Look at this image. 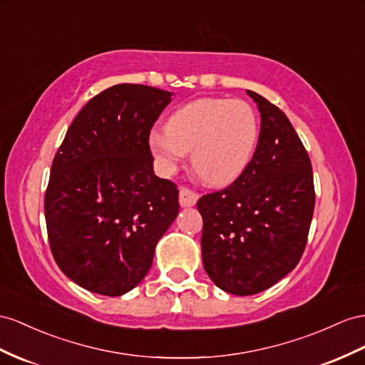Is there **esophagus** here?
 <instances>
[{"label":"esophagus","instance_id":"34e87169","mask_svg":"<svg viewBox=\"0 0 365 365\" xmlns=\"http://www.w3.org/2000/svg\"><path fill=\"white\" fill-rule=\"evenodd\" d=\"M199 199V194L194 192L188 188H180V192H179V202H180V207L186 208V207H194L195 202H197Z\"/></svg>","mask_w":365,"mask_h":365}]
</instances>
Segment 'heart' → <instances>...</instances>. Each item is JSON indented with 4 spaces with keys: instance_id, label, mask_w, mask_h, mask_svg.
Here are the masks:
<instances>
[{
    "instance_id": "b5f03b06",
    "label": "heart",
    "mask_w": 365,
    "mask_h": 365,
    "mask_svg": "<svg viewBox=\"0 0 365 365\" xmlns=\"http://www.w3.org/2000/svg\"><path fill=\"white\" fill-rule=\"evenodd\" d=\"M149 146L165 171L191 153L192 168L210 185H228L247 170L260 133L256 109L245 100L199 98L174 110Z\"/></svg>"
}]
</instances>
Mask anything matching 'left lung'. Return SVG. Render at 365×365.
Here are the masks:
<instances>
[{"mask_svg": "<svg viewBox=\"0 0 365 365\" xmlns=\"http://www.w3.org/2000/svg\"><path fill=\"white\" fill-rule=\"evenodd\" d=\"M260 112L256 153L247 170L197 202L202 260L220 289L250 296L299 264L314 211L312 162L287 115L247 91Z\"/></svg>", "mask_w": 365, "mask_h": 365, "instance_id": "8db88e82", "label": "left lung"}]
</instances>
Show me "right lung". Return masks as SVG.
Wrapping results in <instances>:
<instances>
[{
	"instance_id": "right-lung-1",
	"label": "right lung",
	"mask_w": 365,
	"mask_h": 365,
	"mask_svg": "<svg viewBox=\"0 0 365 365\" xmlns=\"http://www.w3.org/2000/svg\"><path fill=\"white\" fill-rule=\"evenodd\" d=\"M171 92L110 86L73 118L53 157L44 197L49 245L61 272L103 296H121L151 268L179 214V190L153 170L149 133Z\"/></svg>"
}]
</instances>
